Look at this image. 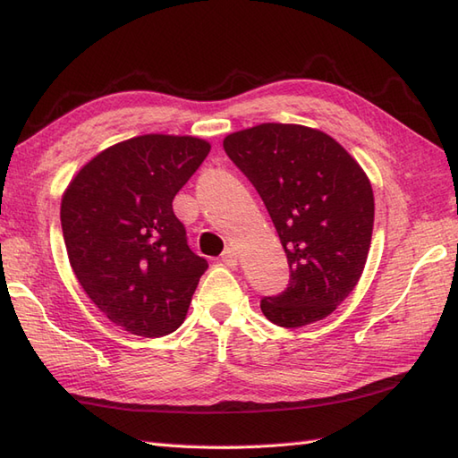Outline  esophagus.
<instances>
[{
	"label": "esophagus",
	"mask_w": 458,
	"mask_h": 458,
	"mask_svg": "<svg viewBox=\"0 0 458 458\" xmlns=\"http://www.w3.org/2000/svg\"><path fill=\"white\" fill-rule=\"evenodd\" d=\"M238 261H240V258H238V251H236L234 248H228V250L222 254V264H224V266L236 267Z\"/></svg>",
	"instance_id": "1"
}]
</instances>
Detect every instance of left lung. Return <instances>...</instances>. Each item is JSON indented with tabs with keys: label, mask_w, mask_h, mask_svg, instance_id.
Instances as JSON below:
<instances>
[{
	"label": "left lung",
	"mask_w": 458,
	"mask_h": 458,
	"mask_svg": "<svg viewBox=\"0 0 458 458\" xmlns=\"http://www.w3.org/2000/svg\"><path fill=\"white\" fill-rule=\"evenodd\" d=\"M224 151L254 184L285 250L289 285L261 299L285 328L323 320L362 277L374 228L368 174L328 133L259 123L224 138Z\"/></svg>",
	"instance_id": "obj_1"
}]
</instances>
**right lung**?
Wrapping results in <instances>:
<instances>
[{"mask_svg": "<svg viewBox=\"0 0 458 458\" xmlns=\"http://www.w3.org/2000/svg\"><path fill=\"white\" fill-rule=\"evenodd\" d=\"M210 153L192 135L145 133L100 151L63 192L68 261L114 325L155 338L177 330L207 259L192 254L173 199Z\"/></svg>", "mask_w": 458, "mask_h": 458, "instance_id": "1", "label": "right lung"}]
</instances>
